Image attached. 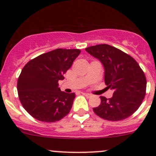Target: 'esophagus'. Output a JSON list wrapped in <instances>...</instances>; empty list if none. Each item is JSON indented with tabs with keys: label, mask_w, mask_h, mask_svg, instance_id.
<instances>
[{
	"label": "esophagus",
	"mask_w": 156,
	"mask_h": 156,
	"mask_svg": "<svg viewBox=\"0 0 156 156\" xmlns=\"http://www.w3.org/2000/svg\"><path fill=\"white\" fill-rule=\"evenodd\" d=\"M82 94H83L84 96H86L87 97V98H91V97H92V94H88V93H82Z\"/></svg>",
	"instance_id": "obj_1"
}]
</instances>
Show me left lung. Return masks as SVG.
Listing matches in <instances>:
<instances>
[{
  "instance_id": "left-lung-1",
  "label": "left lung",
  "mask_w": 156,
  "mask_h": 156,
  "mask_svg": "<svg viewBox=\"0 0 156 156\" xmlns=\"http://www.w3.org/2000/svg\"><path fill=\"white\" fill-rule=\"evenodd\" d=\"M98 58L105 69V83L114 91L112 98L101 96L99 106L93 108L98 116L109 121H119L131 116L139 108L146 94L147 80L133 57L106 44L86 48Z\"/></svg>"
}]
</instances>
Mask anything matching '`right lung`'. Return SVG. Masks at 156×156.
Returning <instances> with one entry per match:
<instances>
[{"label": "right lung", "instance_id": "add662e5", "mask_svg": "<svg viewBox=\"0 0 156 156\" xmlns=\"http://www.w3.org/2000/svg\"><path fill=\"white\" fill-rule=\"evenodd\" d=\"M80 53L79 49L58 48L39 55L23 68L17 80L19 99L36 119L54 122L70 112L76 94L62 92L58 80Z\"/></svg>", "mask_w": 156, "mask_h": 156}]
</instances>
